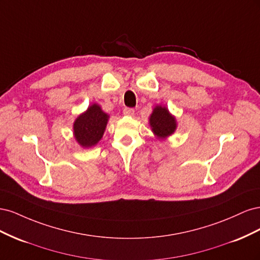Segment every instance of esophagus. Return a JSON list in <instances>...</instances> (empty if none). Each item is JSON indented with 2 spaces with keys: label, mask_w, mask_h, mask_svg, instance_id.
Listing matches in <instances>:
<instances>
[{
  "label": "esophagus",
  "mask_w": 260,
  "mask_h": 260,
  "mask_svg": "<svg viewBox=\"0 0 260 260\" xmlns=\"http://www.w3.org/2000/svg\"><path fill=\"white\" fill-rule=\"evenodd\" d=\"M123 115H125V116H135V109H133V108H124L123 109Z\"/></svg>",
  "instance_id": "esophagus-1"
}]
</instances>
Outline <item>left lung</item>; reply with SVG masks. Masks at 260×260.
<instances>
[{"instance_id": "1", "label": "left lung", "mask_w": 260, "mask_h": 260, "mask_svg": "<svg viewBox=\"0 0 260 260\" xmlns=\"http://www.w3.org/2000/svg\"><path fill=\"white\" fill-rule=\"evenodd\" d=\"M148 123L153 135L158 140H166L174 135L178 127L176 116L164 105H156L148 117Z\"/></svg>"}]
</instances>
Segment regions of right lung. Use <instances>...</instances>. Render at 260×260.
<instances>
[{"instance_id": "1", "label": "right lung", "mask_w": 260, "mask_h": 260, "mask_svg": "<svg viewBox=\"0 0 260 260\" xmlns=\"http://www.w3.org/2000/svg\"><path fill=\"white\" fill-rule=\"evenodd\" d=\"M108 119L109 115L99 104L90 105L74 121L73 133L77 143L83 148L95 146L104 136Z\"/></svg>"}]
</instances>
